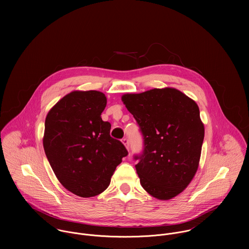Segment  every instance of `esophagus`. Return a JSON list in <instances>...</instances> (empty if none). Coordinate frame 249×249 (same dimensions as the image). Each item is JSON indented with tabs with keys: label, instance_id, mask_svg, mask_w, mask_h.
<instances>
[{
	"label": "esophagus",
	"instance_id": "obj_1",
	"mask_svg": "<svg viewBox=\"0 0 249 249\" xmlns=\"http://www.w3.org/2000/svg\"><path fill=\"white\" fill-rule=\"evenodd\" d=\"M123 143L125 145V147L127 148V149H129V141H128V139L127 138H124L123 139Z\"/></svg>",
	"mask_w": 249,
	"mask_h": 249
}]
</instances>
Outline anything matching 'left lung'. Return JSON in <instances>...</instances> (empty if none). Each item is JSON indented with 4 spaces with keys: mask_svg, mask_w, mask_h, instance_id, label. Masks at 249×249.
<instances>
[{
    "mask_svg": "<svg viewBox=\"0 0 249 249\" xmlns=\"http://www.w3.org/2000/svg\"><path fill=\"white\" fill-rule=\"evenodd\" d=\"M122 100L136 120L143 139L135 165L142 188L168 200L195 177L204 139V125L195 101L175 88L125 94Z\"/></svg>",
    "mask_w": 249,
    "mask_h": 249,
    "instance_id": "obj_1",
    "label": "left lung"
}]
</instances>
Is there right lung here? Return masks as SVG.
<instances>
[{
  "instance_id": "1",
  "label": "right lung",
  "mask_w": 249,
  "mask_h": 249,
  "mask_svg": "<svg viewBox=\"0 0 249 249\" xmlns=\"http://www.w3.org/2000/svg\"><path fill=\"white\" fill-rule=\"evenodd\" d=\"M106 107L102 92L73 91L46 117L43 145L49 163L64 188L81 197L106 191L128 154L123 142L110 136V123L102 120Z\"/></svg>"
}]
</instances>
